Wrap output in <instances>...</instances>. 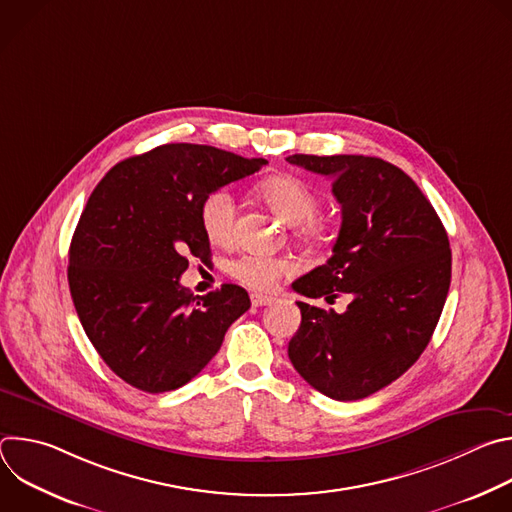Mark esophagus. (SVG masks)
I'll return each mask as SVG.
<instances>
[{
	"mask_svg": "<svg viewBox=\"0 0 512 512\" xmlns=\"http://www.w3.org/2000/svg\"><path fill=\"white\" fill-rule=\"evenodd\" d=\"M251 304H253L255 308L269 306V304H273V298H271V296H263V294H251Z\"/></svg>",
	"mask_w": 512,
	"mask_h": 512,
	"instance_id": "esophagus-1",
	"label": "esophagus"
}]
</instances>
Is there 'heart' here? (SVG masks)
I'll return each mask as SVG.
<instances>
[{"label": "heart", "mask_w": 512, "mask_h": 512, "mask_svg": "<svg viewBox=\"0 0 512 512\" xmlns=\"http://www.w3.org/2000/svg\"><path fill=\"white\" fill-rule=\"evenodd\" d=\"M259 194L285 223L298 225L302 239H324V227L314 218L320 208V196L308 182L291 174L273 176L259 186ZM235 218V198L227 188H216L204 196L200 204V225L208 241L227 243L235 233ZM291 269H294L291 261L259 253H245L229 263V273L257 291L271 289L275 281Z\"/></svg>", "instance_id": "b5f03b06"}]
</instances>
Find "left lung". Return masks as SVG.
Here are the masks:
<instances>
[{"instance_id": "1", "label": "left lung", "mask_w": 512, "mask_h": 512, "mask_svg": "<svg viewBox=\"0 0 512 512\" xmlns=\"http://www.w3.org/2000/svg\"><path fill=\"white\" fill-rule=\"evenodd\" d=\"M287 162L330 178L342 206L332 257L291 287L314 300L352 298L342 314L298 302L302 324L287 354L326 397L364 399L429 344L452 279L448 233L419 186L381 158L296 154Z\"/></svg>"}]
</instances>
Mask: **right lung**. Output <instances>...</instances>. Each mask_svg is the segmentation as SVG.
<instances>
[{
	"label": "right lung",
	"instance_id": "add662e5",
	"mask_svg": "<svg viewBox=\"0 0 512 512\" xmlns=\"http://www.w3.org/2000/svg\"><path fill=\"white\" fill-rule=\"evenodd\" d=\"M265 164L168 143L113 166L89 196L68 251L70 296L95 350L127 385L145 393L186 385L251 308L239 285L194 298L180 275L188 257H210L204 196Z\"/></svg>",
	"mask_w": 512,
	"mask_h": 512
}]
</instances>
